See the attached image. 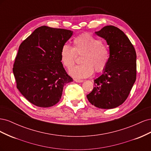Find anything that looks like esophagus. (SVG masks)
Here are the masks:
<instances>
[{
	"mask_svg": "<svg viewBox=\"0 0 151 151\" xmlns=\"http://www.w3.org/2000/svg\"><path fill=\"white\" fill-rule=\"evenodd\" d=\"M74 81L76 82V83H83V80H79V79H74Z\"/></svg>",
	"mask_w": 151,
	"mask_h": 151,
	"instance_id": "esophagus-1",
	"label": "esophagus"
}]
</instances>
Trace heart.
<instances>
[{
    "instance_id": "heart-1",
    "label": "heart",
    "mask_w": 151,
    "mask_h": 151,
    "mask_svg": "<svg viewBox=\"0 0 151 151\" xmlns=\"http://www.w3.org/2000/svg\"><path fill=\"white\" fill-rule=\"evenodd\" d=\"M73 48L63 45L60 50V60L63 66L70 68L74 64L76 54H83L81 65L70 68L69 74L76 79L91 76L94 70L101 72L107 67L110 59V50L102 41L91 35L83 33L73 40Z\"/></svg>"
}]
</instances>
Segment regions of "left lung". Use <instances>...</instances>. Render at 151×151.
I'll list each match as a JSON object with an SVG mask.
<instances>
[{"label":"left lung","mask_w":151,"mask_h":151,"mask_svg":"<svg viewBox=\"0 0 151 151\" xmlns=\"http://www.w3.org/2000/svg\"><path fill=\"white\" fill-rule=\"evenodd\" d=\"M95 34L104 38L110 50V59L102 74L94 80L87 95L96 107L112 109L123 103L136 80V52L129 38L117 27L106 26Z\"/></svg>","instance_id":"1"}]
</instances>
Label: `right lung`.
<instances>
[{"label": "right lung", "mask_w": 151, "mask_h": 151, "mask_svg": "<svg viewBox=\"0 0 151 151\" xmlns=\"http://www.w3.org/2000/svg\"><path fill=\"white\" fill-rule=\"evenodd\" d=\"M73 31L43 26L21 43L14 63L17 88L35 106L51 107L72 82L60 60V50Z\"/></svg>", "instance_id": "1"}]
</instances>
